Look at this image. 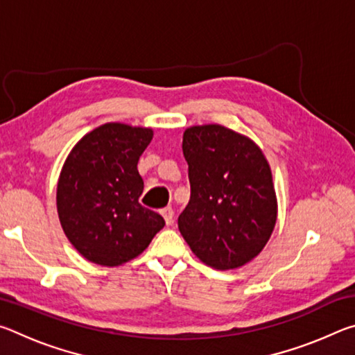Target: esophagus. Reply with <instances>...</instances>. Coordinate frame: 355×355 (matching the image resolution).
<instances>
[{
	"label": "esophagus",
	"instance_id": "obj_1",
	"mask_svg": "<svg viewBox=\"0 0 355 355\" xmlns=\"http://www.w3.org/2000/svg\"><path fill=\"white\" fill-rule=\"evenodd\" d=\"M161 214H163L166 224L171 225L173 222V209H172V207H166V208L161 209Z\"/></svg>",
	"mask_w": 355,
	"mask_h": 355
}]
</instances>
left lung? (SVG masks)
I'll return each mask as SVG.
<instances>
[{
  "instance_id": "1",
  "label": "left lung",
  "mask_w": 355,
  "mask_h": 355,
  "mask_svg": "<svg viewBox=\"0 0 355 355\" xmlns=\"http://www.w3.org/2000/svg\"><path fill=\"white\" fill-rule=\"evenodd\" d=\"M191 199L178 230L196 257L220 271L260 254L277 220L272 173L257 144L222 125L183 135Z\"/></svg>"
}]
</instances>
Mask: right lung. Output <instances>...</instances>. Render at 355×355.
Returning <instances> with one entry per match:
<instances>
[{
    "instance_id": "1",
    "label": "right lung",
    "mask_w": 355,
    "mask_h": 355,
    "mask_svg": "<svg viewBox=\"0 0 355 355\" xmlns=\"http://www.w3.org/2000/svg\"><path fill=\"white\" fill-rule=\"evenodd\" d=\"M153 131L105 123L78 141L62 166L56 203L62 230L95 264L119 266L152 243L164 219L139 203L137 161Z\"/></svg>"
}]
</instances>
